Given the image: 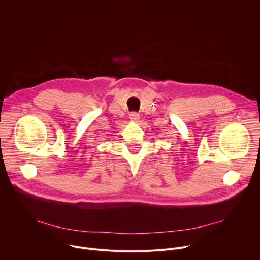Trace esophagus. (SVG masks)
Masks as SVG:
<instances>
[{
  "instance_id": "1",
  "label": "esophagus",
  "mask_w": 260,
  "mask_h": 260,
  "mask_svg": "<svg viewBox=\"0 0 260 260\" xmlns=\"http://www.w3.org/2000/svg\"><path fill=\"white\" fill-rule=\"evenodd\" d=\"M129 119H131L132 121H138V120L140 119L139 113H137V112H132V113L129 114Z\"/></svg>"
}]
</instances>
